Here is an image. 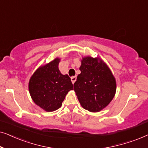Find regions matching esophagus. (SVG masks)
<instances>
[{
  "label": "esophagus",
  "mask_w": 148,
  "mask_h": 148,
  "mask_svg": "<svg viewBox=\"0 0 148 148\" xmlns=\"http://www.w3.org/2000/svg\"><path fill=\"white\" fill-rule=\"evenodd\" d=\"M71 82L73 84H74V83L75 82V81L77 79V77L76 76H73V77H71Z\"/></svg>",
  "instance_id": "esophagus-1"
}]
</instances>
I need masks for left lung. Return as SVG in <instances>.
I'll return each mask as SVG.
<instances>
[{"mask_svg": "<svg viewBox=\"0 0 148 148\" xmlns=\"http://www.w3.org/2000/svg\"><path fill=\"white\" fill-rule=\"evenodd\" d=\"M79 70L81 73L73 85L79 102L90 112H100L114 97L116 79L110 68L99 57H83Z\"/></svg>", "mask_w": 148, "mask_h": 148, "instance_id": "left-lung-1", "label": "left lung"}]
</instances>
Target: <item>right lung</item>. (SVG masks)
<instances>
[{"instance_id": "obj_1", "label": "right lung", "mask_w": 148, "mask_h": 148, "mask_svg": "<svg viewBox=\"0 0 148 148\" xmlns=\"http://www.w3.org/2000/svg\"><path fill=\"white\" fill-rule=\"evenodd\" d=\"M60 58L37 69L30 77L29 92L34 103L46 112H52L62 106V102L73 86L68 75L58 69Z\"/></svg>"}]
</instances>
